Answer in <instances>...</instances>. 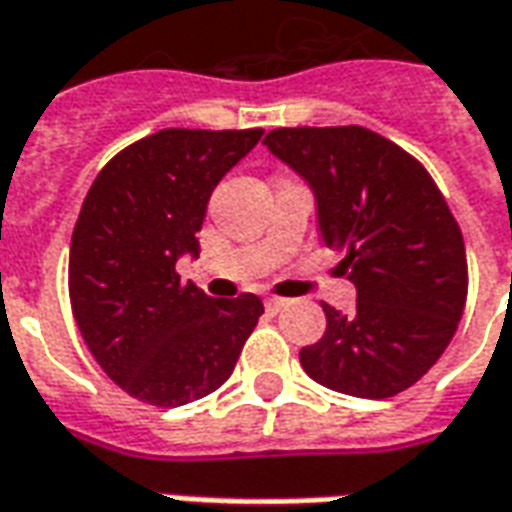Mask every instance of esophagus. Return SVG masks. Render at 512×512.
Masks as SVG:
<instances>
[{"label":"esophagus","mask_w":512,"mask_h":512,"mask_svg":"<svg viewBox=\"0 0 512 512\" xmlns=\"http://www.w3.org/2000/svg\"><path fill=\"white\" fill-rule=\"evenodd\" d=\"M286 306H289V300H286V297H267V300H264V308H267L270 314H278V311Z\"/></svg>","instance_id":"34e87169"}]
</instances>
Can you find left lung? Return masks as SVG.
Returning <instances> with one entry per match:
<instances>
[{
    "instance_id": "obj_1",
    "label": "left lung",
    "mask_w": 512,
    "mask_h": 512,
    "mask_svg": "<svg viewBox=\"0 0 512 512\" xmlns=\"http://www.w3.org/2000/svg\"><path fill=\"white\" fill-rule=\"evenodd\" d=\"M264 146L317 195L320 234L344 250L353 314L328 303L325 333L300 350L308 378L364 400L411 389L447 350L466 308L458 220L405 148L364 126L273 129Z\"/></svg>"
}]
</instances>
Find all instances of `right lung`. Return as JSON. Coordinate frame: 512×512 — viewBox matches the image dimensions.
Instances as JSON below:
<instances>
[{"mask_svg":"<svg viewBox=\"0 0 512 512\" xmlns=\"http://www.w3.org/2000/svg\"><path fill=\"white\" fill-rule=\"evenodd\" d=\"M264 129H162L101 168L71 237L68 295L93 358L129 397L176 408L220 389L262 300L209 297L181 284L198 256L209 195Z\"/></svg>","mask_w":512,"mask_h":512,"instance_id":"obj_1","label":"right lung"}]
</instances>
